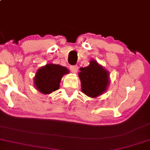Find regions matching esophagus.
Listing matches in <instances>:
<instances>
[{
  "instance_id": "esophagus-1",
  "label": "esophagus",
  "mask_w": 150,
  "mask_h": 150,
  "mask_svg": "<svg viewBox=\"0 0 150 150\" xmlns=\"http://www.w3.org/2000/svg\"><path fill=\"white\" fill-rule=\"evenodd\" d=\"M70 70L73 73H77V71H78V67L77 66H71Z\"/></svg>"
}]
</instances>
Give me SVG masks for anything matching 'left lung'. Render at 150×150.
I'll return each mask as SVG.
<instances>
[{"instance_id": "8db88e82", "label": "left lung", "mask_w": 150, "mask_h": 150, "mask_svg": "<svg viewBox=\"0 0 150 150\" xmlns=\"http://www.w3.org/2000/svg\"><path fill=\"white\" fill-rule=\"evenodd\" d=\"M81 92L91 98H96L106 92L110 83L109 72L95 59L86 67L79 69Z\"/></svg>"}]
</instances>
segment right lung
Instances as JSON below:
<instances>
[{
	"label": "right lung",
	"mask_w": 150,
	"mask_h": 150,
	"mask_svg": "<svg viewBox=\"0 0 150 150\" xmlns=\"http://www.w3.org/2000/svg\"><path fill=\"white\" fill-rule=\"evenodd\" d=\"M69 73L65 67L49 63L38 70L34 77V86L40 93L49 95L59 89L61 79Z\"/></svg>",
	"instance_id": "right-lung-1"
}]
</instances>
